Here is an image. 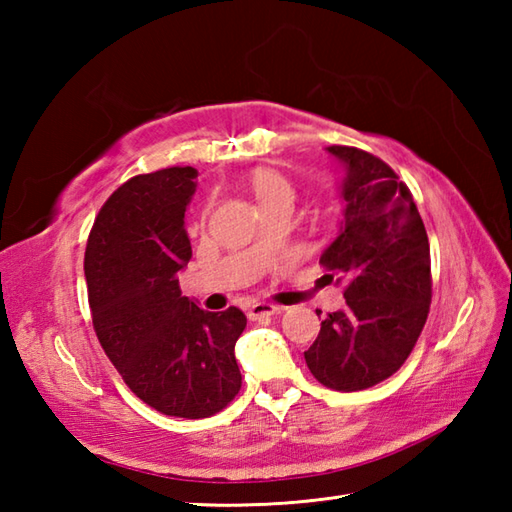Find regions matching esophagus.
I'll use <instances>...</instances> for the list:
<instances>
[{
  "label": "esophagus",
  "instance_id": "1",
  "mask_svg": "<svg viewBox=\"0 0 512 512\" xmlns=\"http://www.w3.org/2000/svg\"><path fill=\"white\" fill-rule=\"evenodd\" d=\"M275 312H279V308L273 306V303H253V306L248 308V319L250 321L266 319V317H273Z\"/></svg>",
  "mask_w": 512,
  "mask_h": 512
}]
</instances>
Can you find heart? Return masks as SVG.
Returning <instances> with one entry per match:
<instances>
[{"instance_id":"1","label":"heart","mask_w":512,"mask_h":512,"mask_svg":"<svg viewBox=\"0 0 512 512\" xmlns=\"http://www.w3.org/2000/svg\"><path fill=\"white\" fill-rule=\"evenodd\" d=\"M248 187L264 213L290 211L297 200L295 184L277 169H255L248 178Z\"/></svg>"}]
</instances>
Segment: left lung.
<instances>
[{"label": "left lung", "instance_id": "obj_1", "mask_svg": "<svg viewBox=\"0 0 512 512\" xmlns=\"http://www.w3.org/2000/svg\"><path fill=\"white\" fill-rule=\"evenodd\" d=\"M343 180L341 233L321 266L345 281V308L328 312L303 354L312 376L336 391H361L396 374L427 323L431 255L405 182L369 151L332 145Z\"/></svg>", "mask_w": 512, "mask_h": 512}]
</instances>
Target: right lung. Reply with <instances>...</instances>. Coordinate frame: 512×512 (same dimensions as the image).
Returning a JSON list of instances; mask_svg holds the SVG:
<instances>
[{
  "label": "right lung",
  "instance_id": "add662e5",
  "mask_svg": "<svg viewBox=\"0 0 512 512\" xmlns=\"http://www.w3.org/2000/svg\"><path fill=\"white\" fill-rule=\"evenodd\" d=\"M195 178L193 167L129 178L96 215L83 262L94 332L125 385L151 409L189 420L237 396L235 343L246 328L239 308L206 312L180 292Z\"/></svg>",
  "mask_w": 512,
  "mask_h": 512
}]
</instances>
